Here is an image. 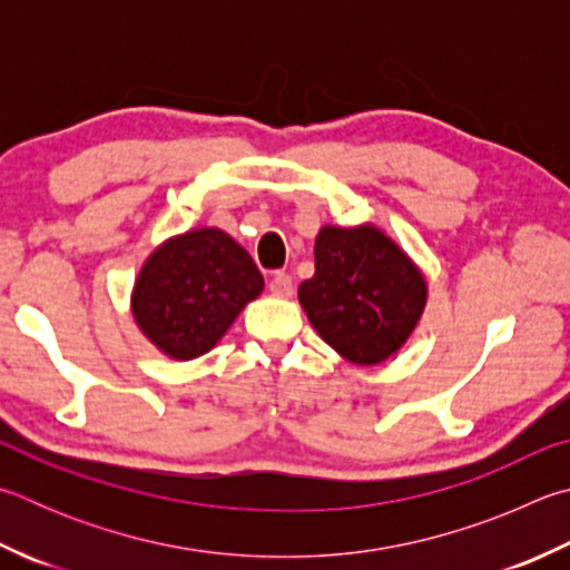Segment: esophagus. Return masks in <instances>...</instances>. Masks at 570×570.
<instances>
[{"label":"esophagus","instance_id":"obj_1","mask_svg":"<svg viewBox=\"0 0 570 570\" xmlns=\"http://www.w3.org/2000/svg\"><path fill=\"white\" fill-rule=\"evenodd\" d=\"M268 292H272L278 298H288V296L294 294V278L288 276V274H284V272L274 274L272 282H268Z\"/></svg>","mask_w":570,"mask_h":570}]
</instances>
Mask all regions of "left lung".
Returning <instances> with one entry per match:
<instances>
[{
	"mask_svg": "<svg viewBox=\"0 0 570 570\" xmlns=\"http://www.w3.org/2000/svg\"><path fill=\"white\" fill-rule=\"evenodd\" d=\"M316 272L298 304L341 358L379 366L406 344L426 308L429 284L416 262L376 224H324L314 244Z\"/></svg>",
	"mask_w": 570,
	"mask_h": 570,
	"instance_id": "obj_1",
	"label": "left lung"
}]
</instances>
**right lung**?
<instances>
[{"instance_id":"1","label":"right lung","mask_w":570,"mask_h":570,"mask_svg":"<svg viewBox=\"0 0 570 570\" xmlns=\"http://www.w3.org/2000/svg\"><path fill=\"white\" fill-rule=\"evenodd\" d=\"M264 292L249 252L219 226L169 236L141 264L131 288L134 324L174 361H191Z\"/></svg>"}]
</instances>
